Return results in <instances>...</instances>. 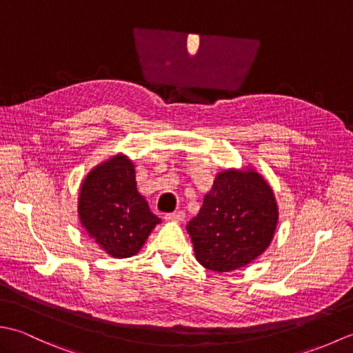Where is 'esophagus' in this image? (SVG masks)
Returning a JSON list of instances; mask_svg holds the SVG:
<instances>
[{"label": "esophagus", "mask_w": 353, "mask_h": 353, "mask_svg": "<svg viewBox=\"0 0 353 353\" xmlns=\"http://www.w3.org/2000/svg\"><path fill=\"white\" fill-rule=\"evenodd\" d=\"M165 220L167 221H174V223H181L185 220V212L183 211H176L165 215Z\"/></svg>", "instance_id": "34e87169"}]
</instances>
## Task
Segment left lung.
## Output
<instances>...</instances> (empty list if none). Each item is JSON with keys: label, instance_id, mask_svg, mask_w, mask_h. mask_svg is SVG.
Masks as SVG:
<instances>
[{"label": "left lung", "instance_id": "1", "mask_svg": "<svg viewBox=\"0 0 353 353\" xmlns=\"http://www.w3.org/2000/svg\"><path fill=\"white\" fill-rule=\"evenodd\" d=\"M279 208L272 186L253 167L223 170L186 224L196 259L216 273L250 264L272 244Z\"/></svg>", "mask_w": 353, "mask_h": 353}]
</instances>
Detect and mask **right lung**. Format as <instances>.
<instances>
[{
	"label": "right lung",
	"mask_w": 353,
	"mask_h": 353,
	"mask_svg": "<svg viewBox=\"0 0 353 353\" xmlns=\"http://www.w3.org/2000/svg\"><path fill=\"white\" fill-rule=\"evenodd\" d=\"M77 203L81 226L112 258L137 254L161 223L137 188L134 163L123 153L88 172Z\"/></svg>",
	"instance_id": "right-lung-1"
}]
</instances>
